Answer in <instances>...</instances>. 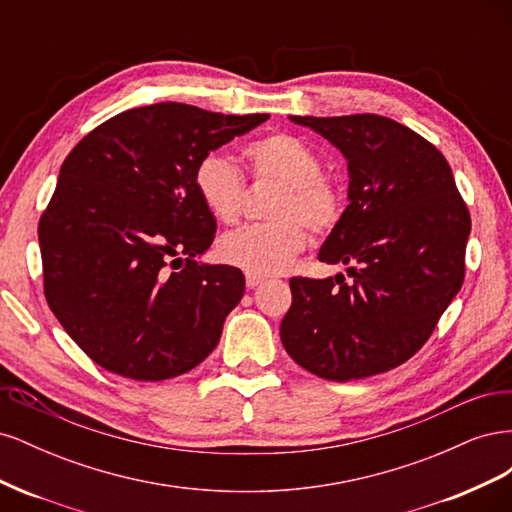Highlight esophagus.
<instances>
[{
    "label": "esophagus",
    "mask_w": 512,
    "mask_h": 512,
    "mask_svg": "<svg viewBox=\"0 0 512 512\" xmlns=\"http://www.w3.org/2000/svg\"><path fill=\"white\" fill-rule=\"evenodd\" d=\"M262 282H265V277H262V275H254V273H247V275H245L247 288H256V286H260Z\"/></svg>",
    "instance_id": "34e87169"
}]
</instances>
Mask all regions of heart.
Segmentation results:
<instances>
[{"instance_id": "obj_1", "label": "heart", "mask_w": 512, "mask_h": 512, "mask_svg": "<svg viewBox=\"0 0 512 512\" xmlns=\"http://www.w3.org/2000/svg\"><path fill=\"white\" fill-rule=\"evenodd\" d=\"M243 158L254 179L280 183L269 215L273 222L226 232L218 256L254 275H273L290 267L309 243V230L327 237L344 218V196L322 175L318 153L301 138L275 132L243 147ZM194 190L211 218L222 224L239 220L245 179L226 153L209 151L194 166Z\"/></svg>"}]
</instances>
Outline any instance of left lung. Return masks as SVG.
Segmentation results:
<instances>
[{
    "instance_id": "obj_1",
    "label": "left lung",
    "mask_w": 512,
    "mask_h": 512,
    "mask_svg": "<svg viewBox=\"0 0 512 512\" xmlns=\"http://www.w3.org/2000/svg\"><path fill=\"white\" fill-rule=\"evenodd\" d=\"M348 160V200L320 262L346 275L292 277L280 335L312 374L348 382L395 369L431 337L466 273L470 211L446 158L382 115L297 117Z\"/></svg>"
}]
</instances>
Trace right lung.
<instances>
[{
    "label": "right lung",
    "mask_w": 512,
    "mask_h": 512,
    "mask_svg": "<svg viewBox=\"0 0 512 512\" xmlns=\"http://www.w3.org/2000/svg\"><path fill=\"white\" fill-rule=\"evenodd\" d=\"M267 119L160 102L111 117L70 151L38 239L46 303L91 361L158 382L218 346L245 277L196 260L215 218L194 166Z\"/></svg>",
    "instance_id": "obj_1"
}]
</instances>
